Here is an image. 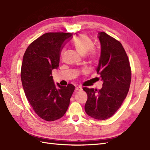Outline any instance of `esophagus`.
Wrapping results in <instances>:
<instances>
[{"mask_svg": "<svg viewBox=\"0 0 150 150\" xmlns=\"http://www.w3.org/2000/svg\"><path fill=\"white\" fill-rule=\"evenodd\" d=\"M82 90V87H80V86H78V87H76L75 88V91H81Z\"/></svg>", "mask_w": 150, "mask_h": 150, "instance_id": "1", "label": "esophagus"}]
</instances>
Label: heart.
<instances>
[{
	"label": "heart",
	"mask_w": 150,
	"mask_h": 150,
	"mask_svg": "<svg viewBox=\"0 0 150 150\" xmlns=\"http://www.w3.org/2000/svg\"><path fill=\"white\" fill-rule=\"evenodd\" d=\"M74 47L81 55H85L88 53V57L91 60L95 61L97 57L96 51L93 49L94 47L93 41L85 34H81L76 37L74 41ZM61 55H63V51Z\"/></svg>",
	"instance_id": "heart-1"
}]
</instances>
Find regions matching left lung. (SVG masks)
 <instances>
[{
  "mask_svg": "<svg viewBox=\"0 0 150 150\" xmlns=\"http://www.w3.org/2000/svg\"><path fill=\"white\" fill-rule=\"evenodd\" d=\"M101 53L97 74L100 75L102 89H83L88 95L85 111L96 120H105L112 116L126 98L131 82L130 62L120 41L105 33H98Z\"/></svg>",
  "mask_w": 150,
  "mask_h": 150,
  "instance_id": "1",
  "label": "left lung"
}]
</instances>
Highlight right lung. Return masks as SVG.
<instances>
[{"label":"right lung","mask_w":150,"mask_h":150,"mask_svg":"<svg viewBox=\"0 0 150 150\" xmlns=\"http://www.w3.org/2000/svg\"><path fill=\"white\" fill-rule=\"evenodd\" d=\"M72 33H48L27 47L21 80L26 98L38 116L47 121L60 119L67 111L75 86L55 84L52 71L57 69L61 51Z\"/></svg>","instance_id":"right-lung-1"}]
</instances>
